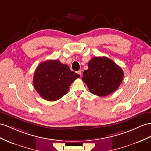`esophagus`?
Masks as SVG:
<instances>
[{
    "label": "esophagus",
    "instance_id": "1",
    "mask_svg": "<svg viewBox=\"0 0 151 151\" xmlns=\"http://www.w3.org/2000/svg\"><path fill=\"white\" fill-rule=\"evenodd\" d=\"M77 73H78V74L80 75V76H82V71L80 70V71H78V72H77Z\"/></svg>",
    "mask_w": 151,
    "mask_h": 151
}]
</instances>
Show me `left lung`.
I'll use <instances>...</instances> for the list:
<instances>
[{
    "mask_svg": "<svg viewBox=\"0 0 151 151\" xmlns=\"http://www.w3.org/2000/svg\"><path fill=\"white\" fill-rule=\"evenodd\" d=\"M123 77L122 69L112 60L96 57L88 62V69L83 71L82 80L91 93L103 97L117 89Z\"/></svg>",
    "mask_w": 151,
    "mask_h": 151,
    "instance_id": "obj_1",
    "label": "left lung"
}]
</instances>
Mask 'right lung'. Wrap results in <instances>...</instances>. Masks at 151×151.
Here are the masks:
<instances>
[{
  "mask_svg": "<svg viewBox=\"0 0 151 151\" xmlns=\"http://www.w3.org/2000/svg\"><path fill=\"white\" fill-rule=\"evenodd\" d=\"M79 77L80 75L71 71L68 65L59 60H48L36 69L33 83L42 98L54 101L66 94L71 83Z\"/></svg>",
  "mask_w": 151,
  "mask_h": 151,
  "instance_id": "add662e5",
  "label": "right lung"
}]
</instances>
